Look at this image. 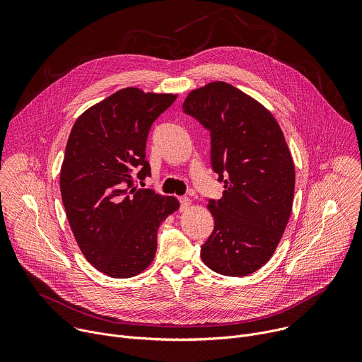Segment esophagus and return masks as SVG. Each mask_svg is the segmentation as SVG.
Returning <instances> with one entry per match:
<instances>
[{
	"instance_id": "1",
	"label": "esophagus",
	"mask_w": 362,
	"mask_h": 362,
	"mask_svg": "<svg viewBox=\"0 0 362 362\" xmlns=\"http://www.w3.org/2000/svg\"><path fill=\"white\" fill-rule=\"evenodd\" d=\"M179 202H180V211H187L189 206H190V199L183 196V197H179Z\"/></svg>"
}]
</instances>
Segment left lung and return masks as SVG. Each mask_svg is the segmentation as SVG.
I'll use <instances>...</instances> for the list:
<instances>
[{"instance_id": "obj_1", "label": "left lung", "mask_w": 362, "mask_h": 362, "mask_svg": "<svg viewBox=\"0 0 362 362\" xmlns=\"http://www.w3.org/2000/svg\"><path fill=\"white\" fill-rule=\"evenodd\" d=\"M183 112L211 133L212 170L223 182L209 199L214 232L202 246L206 267L245 276L274 255L291 216L295 168L284 133L256 100L225 81L190 91Z\"/></svg>"}]
</instances>
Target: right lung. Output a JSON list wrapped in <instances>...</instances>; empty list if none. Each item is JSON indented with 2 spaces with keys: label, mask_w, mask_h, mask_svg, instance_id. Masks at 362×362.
<instances>
[{
  "label": "right lung",
  "mask_w": 362,
  "mask_h": 362,
  "mask_svg": "<svg viewBox=\"0 0 362 362\" xmlns=\"http://www.w3.org/2000/svg\"><path fill=\"white\" fill-rule=\"evenodd\" d=\"M175 100L127 87L90 107L71 129L60 172L63 204L86 259L112 278H132L151 264L158 229L179 208L173 196L134 186L150 176V127Z\"/></svg>",
  "instance_id": "1"
}]
</instances>
